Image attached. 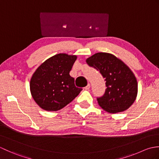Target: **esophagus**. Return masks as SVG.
Here are the masks:
<instances>
[{"mask_svg":"<svg viewBox=\"0 0 159 159\" xmlns=\"http://www.w3.org/2000/svg\"><path fill=\"white\" fill-rule=\"evenodd\" d=\"M90 88V84H88L85 87H84V89H85V90H89Z\"/></svg>","mask_w":159,"mask_h":159,"instance_id":"34e87169","label":"esophagus"}]
</instances>
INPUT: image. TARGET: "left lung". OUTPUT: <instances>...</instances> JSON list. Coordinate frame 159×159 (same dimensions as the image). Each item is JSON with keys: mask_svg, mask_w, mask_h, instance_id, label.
<instances>
[{"mask_svg": "<svg viewBox=\"0 0 159 159\" xmlns=\"http://www.w3.org/2000/svg\"><path fill=\"white\" fill-rule=\"evenodd\" d=\"M91 67L100 71L105 79L107 89L98 103L105 111L117 113L127 110L135 100L138 84L134 73L115 55L98 52L86 59Z\"/></svg>", "mask_w": 159, "mask_h": 159, "instance_id": "8db88e82", "label": "left lung"}]
</instances>
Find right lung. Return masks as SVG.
Returning <instances> with one entry per match:
<instances>
[{
  "mask_svg": "<svg viewBox=\"0 0 159 159\" xmlns=\"http://www.w3.org/2000/svg\"><path fill=\"white\" fill-rule=\"evenodd\" d=\"M76 55L59 53L42 63L30 80V91L42 109L57 111L63 109L80 93L81 88L74 85L70 75Z\"/></svg>",
  "mask_w": 159,
  "mask_h": 159,
  "instance_id": "add662e5",
  "label": "right lung"
}]
</instances>
